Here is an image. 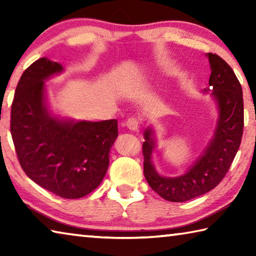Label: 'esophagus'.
Returning a JSON list of instances; mask_svg holds the SVG:
<instances>
[{
    "instance_id": "34e87169",
    "label": "esophagus",
    "mask_w": 256,
    "mask_h": 256,
    "mask_svg": "<svg viewBox=\"0 0 256 256\" xmlns=\"http://www.w3.org/2000/svg\"><path fill=\"white\" fill-rule=\"evenodd\" d=\"M126 128L131 131H138V120L134 118H128L126 120Z\"/></svg>"
}]
</instances>
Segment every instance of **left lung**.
I'll return each mask as SVG.
<instances>
[{"label":"left lung","mask_w":256,"mask_h":256,"mask_svg":"<svg viewBox=\"0 0 256 256\" xmlns=\"http://www.w3.org/2000/svg\"><path fill=\"white\" fill-rule=\"evenodd\" d=\"M211 74V97L218 110L214 136L202 154L177 177L160 175L152 162V154L157 146L156 133L149 126L144 133V177L150 188L167 201L184 202L203 196L214 188L227 174L240 149L244 128V102L242 86L232 68L220 56L208 53Z\"/></svg>","instance_id":"left-lung-1"}]
</instances>
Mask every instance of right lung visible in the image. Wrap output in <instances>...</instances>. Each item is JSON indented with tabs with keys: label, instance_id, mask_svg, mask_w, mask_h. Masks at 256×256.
<instances>
[{
	"label": "right lung",
	"instance_id": "obj_1",
	"mask_svg": "<svg viewBox=\"0 0 256 256\" xmlns=\"http://www.w3.org/2000/svg\"><path fill=\"white\" fill-rule=\"evenodd\" d=\"M64 68L42 58L16 86L11 107V136L19 162L30 180L64 198H79L98 188L118 136V120H76L54 115L45 81Z\"/></svg>",
	"mask_w": 256,
	"mask_h": 256
}]
</instances>
